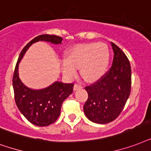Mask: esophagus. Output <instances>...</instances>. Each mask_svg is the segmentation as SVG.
<instances>
[{"label": "esophagus", "mask_w": 151, "mask_h": 151, "mask_svg": "<svg viewBox=\"0 0 151 151\" xmlns=\"http://www.w3.org/2000/svg\"><path fill=\"white\" fill-rule=\"evenodd\" d=\"M80 87H82V86L80 85V84H78V83H76L74 85V90L76 91V90H78L79 88H80Z\"/></svg>", "instance_id": "esophagus-1"}]
</instances>
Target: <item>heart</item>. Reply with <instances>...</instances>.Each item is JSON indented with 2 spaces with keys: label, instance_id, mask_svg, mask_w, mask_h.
I'll list each match as a JSON object with an SVG mask.
<instances>
[{
  "label": "heart",
  "instance_id": "1",
  "mask_svg": "<svg viewBox=\"0 0 151 151\" xmlns=\"http://www.w3.org/2000/svg\"><path fill=\"white\" fill-rule=\"evenodd\" d=\"M109 62V51L106 44L98 42L76 45L61 63V69L67 76H76L77 69L86 81L94 82L106 72Z\"/></svg>",
  "mask_w": 151,
  "mask_h": 151
}]
</instances>
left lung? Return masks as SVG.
Instances as JSON below:
<instances>
[{"instance_id": "1", "label": "left lung", "mask_w": 151, "mask_h": 151, "mask_svg": "<svg viewBox=\"0 0 151 151\" xmlns=\"http://www.w3.org/2000/svg\"><path fill=\"white\" fill-rule=\"evenodd\" d=\"M114 57L108 72L95 83L85 87L88 99L85 115L92 122L107 124L120 115L131 93L132 69L125 53L111 42Z\"/></svg>"}]
</instances>
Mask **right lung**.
<instances>
[{
	"label": "right lung",
	"instance_id": "obj_1",
	"mask_svg": "<svg viewBox=\"0 0 151 151\" xmlns=\"http://www.w3.org/2000/svg\"><path fill=\"white\" fill-rule=\"evenodd\" d=\"M62 40L61 37L57 35H42L37 36L21 51L15 68L12 86L16 106L26 119L36 126L44 127L54 123L60 116L63 101L73 91L74 83L55 82L51 86L42 90L28 88L19 78V63L33 43L45 41L53 44H60Z\"/></svg>",
	"mask_w": 151,
	"mask_h": 151
}]
</instances>
